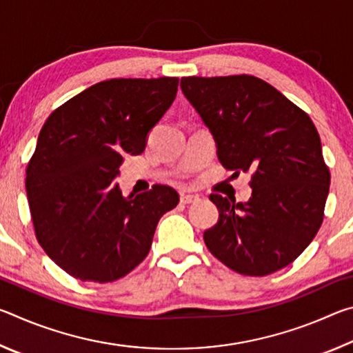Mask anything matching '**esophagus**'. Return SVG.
<instances>
[{"label":"esophagus","mask_w":353,"mask_h":353,"mask_svg":"<svg viewBox=\"0 0 353 353\" xmlns=\"http://www.w3.org/2000/svg\"><path fill=\"white\" fill-rule=\"evenodd\" d=\"M198 199H199L198 196H194V194H185V193L181 194L182 204H193V202H196Z\"/></svg>","instance_id":"esophagus-1"}]
</instances>
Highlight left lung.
<instances>
[{
  "label": "left lung",
  "instance_id": "1",
  "mask_svg": "<svg viewBox=\"0 0 353 353\" xmlns=\"http://www.w3.org/2000/svg\"><path fill=\"white\" fill-rule=\"evenodd\" d=\"M181 88L224 168L254 172L248 202L210 194L219 219L204 232L208 250L244 276L288 266L318 234L330 187L313 121L255 76L182 77Z\"/></svg>",
  "mask_w": 353,
  "mask_h": 353
}]
</instances>
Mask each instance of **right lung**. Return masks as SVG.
I'll list each match as a JSON object with an SVG mask.
<instances>
[{
    "label": "right lung",
    "instance_id": "add662e5",
    "mask_svg": "<svg viewBox=\"0 0 353 353\" xmlns=\"http://www.w3.org/2000/svg\"><path fill=\"white\" fill-rule=\"evenodd\" d=\"M177 87V77L98 82L45 121L26 170L28 202L40 246L70 276L98 283L124 277L177 205V191L166 185L124 198L115 183L123 157L145 151Z\"/></svg>",
    "mask_w": 353,
    "mask_h": 353
}]
</instances>
